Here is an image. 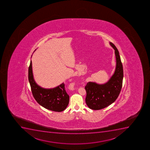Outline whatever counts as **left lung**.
<instances>
[{"label":"left lung","instance_id":"1","mask_svg":"<svg viewBox=\"0 0 150 150\" xmlns=\"http://www.w3.org/2000/svg\"><path fill=\"white\" fill-rule=\"evenodd\" d=\"M115 50L116 67L114 74L108 82L104 84L89 82L86 85L87 95L86 103L88 108L100 110L106 108L115 102L119 96L122 85L123 71L119 52L115 45L110 42Z\"/></svg>","mask_w":150,"mask_h":150}]
</instances>
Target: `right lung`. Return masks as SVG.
<instances>
[{"instance_id": "1", "label": "right lung", "mask_w": 150, "mask_h": 150, "mask_svg": "<svg viewBox=\"0 0 150 150\" xmlns=\"http://www.w3.org/2000/svg\"><path fill=\"white\" fill-rule=\"evenodd\" d=\"M28 80L32 95L38 104L46 109L56 112H61L66 109L69 104V96L66 93L65 84L63 83L50 89L40 87L34 79L31 60L28 68Z\"/></svg>"}]
</instances>
